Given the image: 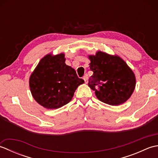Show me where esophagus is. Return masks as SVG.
<instances>
[{
  "label": "esophagus",
  "mask_w": 158,
  "mask_h": 158,
  "mask_svg": "<svg viewBox=\"0 0 158 158\" xmlns=\"http://www.w3.org/2000/svg\"><path fill=\"white\" fill-rule=\"evenodd\" d=\"M83 80H84V81H85V83H88V75H85L84 76H83Z\"/></svg>",
  "instance_id": "1"
}]
</instances>
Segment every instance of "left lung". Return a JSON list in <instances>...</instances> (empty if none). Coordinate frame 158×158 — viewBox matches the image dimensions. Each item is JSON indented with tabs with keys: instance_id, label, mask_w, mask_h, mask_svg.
<instances>
[{
	"instance_id": "1",
	"label": "left lung",
	"mask_w": 158,
	"mask_h": 158,
	"mask_svg": "<svg viewBox=\"0 0 158 158\" xmlns=\"http://www.w3.org/2000/svg\"><path fill=\"white\" fill-rule=\"evenodd\" d=\"M89 69L93 71L88 86L100 101L112 106L122 105L132 96L136 77L128 65L117 55L98 51L89 55Z\"/></svg>"
}]
</instances>
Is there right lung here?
Instances as JSON below:
<instances>
[{"mask_svg":"<svg viewBox=\"0 0 158 158\" xmlns=\"http://www.w3.org/2000/svg\"><path fill=\"white\" fill-rule=\"evenodd\" d=\"M64 53H48L40 60L29 78L36 102L48 109H58L72 100L78 86L84 83L75 69L65 63Z\"/></svg>","mask_w":158,"mask_h":158,"instance_id":"add662e5","label":"right lung"}]
</instances>
